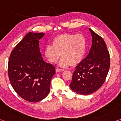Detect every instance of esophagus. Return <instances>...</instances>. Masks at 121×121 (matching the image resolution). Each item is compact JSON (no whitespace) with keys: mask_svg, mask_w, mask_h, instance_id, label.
Instances as JSON below:
<instances>
[{"mask_svg":"<svg viewBox=\"0 0 121 121\" xmlns=\"http://www.w3.org/2000/svg\"><path fill=\"white\" fill-rule=\"evenodd\" d=\"M64 71L63 69H59V68H56V71L57 73L61 72V71Z\"/></svg>","mask_w":121,"mask_h":121,"instance_id":"34e87169","label":"esophagus"}]
</instances>
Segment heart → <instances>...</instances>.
Listing matches in <instances>:
<instances>
[{"label":"heart","instance_id":"obj_1","mask_svg":"<svg viewBox=\"0 0 121 121\" xmlns=\"http://www.w3.org/2000/svg\"><path fill=\"white\" fill-rule=\"evenodd\" d=\"M52 45H48L44 54L51 63H56L62 55L59 65L66 68L69 65L80 63L85 56L87 48L85 37L82 34L65 33L56 36L52 41Z\"/></svg>","mask_w":121,"mask_h":121}]
</instances>
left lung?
<instances>
[{
  "label": "left lung",
  "mask_w": 121,
  "mask_h": 121,
  "mask_svg": "<svg viewBox=\"0 0 121 121\" xmlns=\"http://www.w3.org/2000/svg\"><path fill=\"white\" fill-rule=\"evenodd\" d=\"M92 44L87 56L76 67L69 85L73 91L89 95L103 85L110 67V56L105 41L89 29Z\"/></svg>",
  "instance_id": "1"
}]
</instances>
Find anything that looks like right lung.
<instances>
[{"label":"right lung","mask_w":121,"mask_h":121,"mask_svg":"<svg viewBox=\"0 0 121 121\" xmlns=\"http://www.w3.org/2000/svg\"><path fill=\"white\" fill-rule=\"evenodd\" d=\"M43 32H29L10 55L8 73L12 87L18 95L29 102L44 99L50 91L56 68L44 61L39 42Z\"/></svg>","instance_id":"1"}]
</instances>
